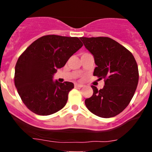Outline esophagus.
Returning a JSON list of instances; mask_svg holds the SVG:
<instances>
[{"instance_id": "1", "label": "esophagus", "mask_w": 152, "mask_h": 152, "mask_svg": "<svg viewBox=\"0 0 152 152\" xmlns=\"http://www.w3.org/2000/svg\"><path fill=\"white\" fill-rule=\"evenodd\" d=\"M74 86L76 87H79V88H81V87L83 86V84H81V83H75L74 84Z\"/></svg>"}]
</instances>
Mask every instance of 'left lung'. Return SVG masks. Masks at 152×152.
I'll list each match as a JSON object with an SVG mask.
<instances>
[{"label": "left lung", "mask_w": 152, "mask_h": 152, "mask_svg": "<svg viewBox=\"0 0 152 152\" xmlns=\"http://www.w3.org/2000/svg\"><path fill=\"white\" fill-rule=\"evenodd\" d=\"M94 56L96 67L94 76L104 78L105 85L85 100L87 109L99 117H114L129 105L137 89L139 70L134 56L125 47L108 37H81Z\"/></svg>", "instance_id": "8db88e82"}]
</instances>
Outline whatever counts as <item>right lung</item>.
<instances>
[{"mask_svg":"<svg viewBox=\"0 0 152 152\" xmlns=\"http://www.w3.org/2000/svg\"><path fill=\"white\" fill-rule=\"evenodd\" d=\"M82 46L77 37L48 35L38 38L20 56L15 67L14 82L28 109L47 116L65 106L74 85L69 81H54L53 75Z\"/></svg>","mask_w":152,"mask_h":152,"instance_id":"1","label":"right lung"}]
</instances>
